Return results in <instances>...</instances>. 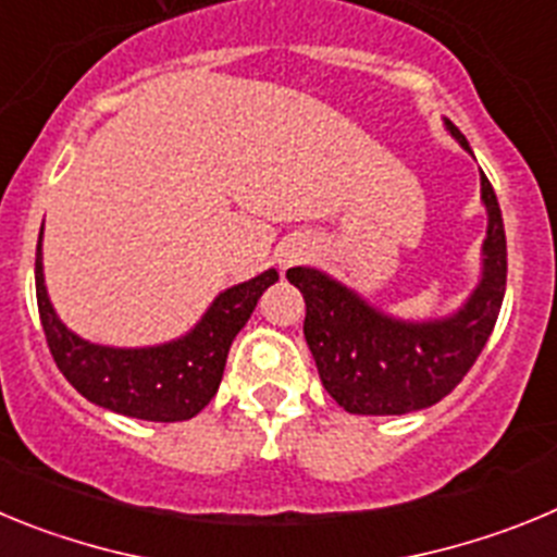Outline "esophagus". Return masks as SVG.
Masks as SVG:
<instances>
[{
	"label": "esophagus",
	"instance_id": "esophagus-1",
	"mask_svg": "<svg viewBox=\"0 0 557 557\" xmlns=\"http://www.w3.org/2000/svg\"><path fill=\"white\" fill-rule=\"evenodd\" d=\"M307 253H309L307 245H301V243L287 245V248H284L282 253H278V264H282V268H289V264H298V262H304V256H307Z\"/></svg>",
	"mask_w": 557,
	"mask_h": 557
}]
</instances>
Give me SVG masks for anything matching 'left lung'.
Wrapping results in <instances>:
<instances>
[{
    "mask_svg": "<svg viewBox=\"0 0 557 557\" xmlns=\"http://www.w3.org/2000/svg\"><path fill=\"white\" fill-rule=\"evenodd\" d=\"M446 131L471 152L446 120ZM488 231L482 278L449 318L398 321L373 309L346 284L314 268H289V284L307 301L304 337L329 396L354 416H405L437 405L474 366L499 318L508 282V243L494 186L480 172Z\"/></svg>",
    "mask_w": 557,
    "mask_h": 557,
    "instance_id": "1",
    "label": "left lung"
}]
</instances>
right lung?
<instances>
[{"label": "right lung", "instance_id": "add662e5", "mask_svg": "<svg viewBox=\"0 0 557 557\" xmlns=\"http://www.w3.org/2000/svg\"><path fill=\"white\" fill-rule=\"evenodd\" d=\"M41 234L36 248V298L55 366L88 401L141 421H186L209 405L223 379L231 343L248 323L264 289L278 282V273L270 268L250 282L225 289L206 309L198 326L164 346H97L69 332L49 304Z\"/></svg>", "mask_w": 557, "mask_h": 557}]
</instances>
